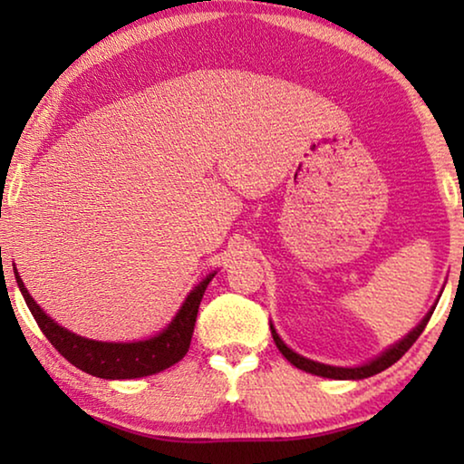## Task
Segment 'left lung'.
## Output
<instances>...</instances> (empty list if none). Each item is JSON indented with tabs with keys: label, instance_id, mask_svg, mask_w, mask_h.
<instances>
[{
	"label": "left lung",
	"instance_id": "1",
	"mask_svg": "<svg viewBox=\"0 0 464 464\" xmlns=\"http://www.w3.org/2000/svg\"><path fill=\"white\" fill-rule=\"evenodd\" d=\"M436 307H431L428 311V315L421 319V324L413 329V332L407 334L401 342H397L395 345H391L389 350H384L382 354L379 358L371 360V362H366L362 366H354V368H343V366H329V364H321V362H315V360H309L304 358L301 354H296V352H293L288 348V345L280 340L276 329H274V325H270L272 329V337L274 342H276V348L282 352V356H285L290 364L301 368V371L304 372H311V374H317V376H325V379H337V381H358V379H368V376L372 374H379L382 372L384 368H389L391 364H395L399 358H401L407 350L411 348V345L415 343V340L421 335L423 329H426L428 321L431 317V313H434Z\"/></svg>",
	"mask_w": 464,
	"mask_h": 464
}]
</instances>
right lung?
Returning <instances> with one entry per match:
<instances>
[{
	"label": "right lung",
	"instance_id": "add662e5",
	"mask_svg": "<svg viewBox=\"0 0 464 464\" xmlns=\"http://www.w3.org/2000/svg\"><path fill=\"white\" fill-rule=\"evenodd\" d=\"M215 274H208L200 285H196L176 317L171 324L163 329L161 334L155 337H149L143 342H96L82 337L69 329L54 324L46 313L38 307L36 301L24 286V282L15 272V282H18L20 293L24 296L30 313H33L34 321L41 327V332L46 335L54 350L59 352L63 358H67L73 366L80 371L88 372L92 376H100V379H140V376H149L155 372L166 371V368L174 366L186 356L188 348H190L196 315H198V307L202 301L204 290H207L208 282L215 278Z\"/></svg>",
	"mask_w": 464,
	"mask_h": 464
}]
</instances>
